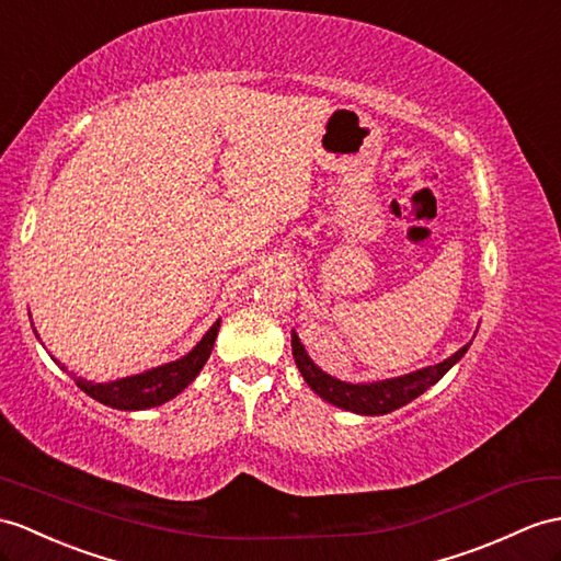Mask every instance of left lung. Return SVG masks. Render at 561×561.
<instances>
[{
    "label": "left lung",
    "mask_w": 561,
    "mask_h": 561,
    "mask_svg": "<svg viewBox=\"0 0 561 561\" xmlns=\"http://www.w3.org/2000/svg\"><path fill=\"white\" fill-rule=\"evenodd\" d=\"M469 345H463L459 352H455L453 357H447L445 362L426 366L421 371L407 374L400 378H390V380H378V383H345V380H337L333 376H328L325 371L311 362L307 354L305 345L299 343L297 333L293 331V357L299 368V374L305 376L307 386L323 398L325 402H331L340 409H347V412L354 414H364V416H380V414H390L394 409H400L416 400L419 394L426 392L431 386L438 383V380L453 368L463 354H467Z\"/></svg>",
    "instance_id": "1"
}]
</instances>
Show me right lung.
<instances>
[{
	"label": "right lung",
	"mask_w": 561,
	"mask_h": 561,
	"mask_svg": "<svg viewBox=\"0 0 561 561\" xmlns=\"http://www.w3.org/2000/svg\"><path fill=\"white\" fill-rule=\"evenodd\" d=\"M218 325L221 321H216L207 335H204L199 343L190 350L183 359L169 362L157 368H149L145 374L138 376H126L118 380H108V383H92V380L76 378L78 388L88 392L92 400H98L106 407L114 409H126V412H135V409H149V407H159L163 402L173 400L178 392H183L197 374L202 371V366L207 364L209 354L214 350L216 335H218ZM57 362V359H54ZM59 364V362H57ZM68 374V368L61 366Z\"/></svg>",
	"instance_id": "add662e5"
}]
</instances>
